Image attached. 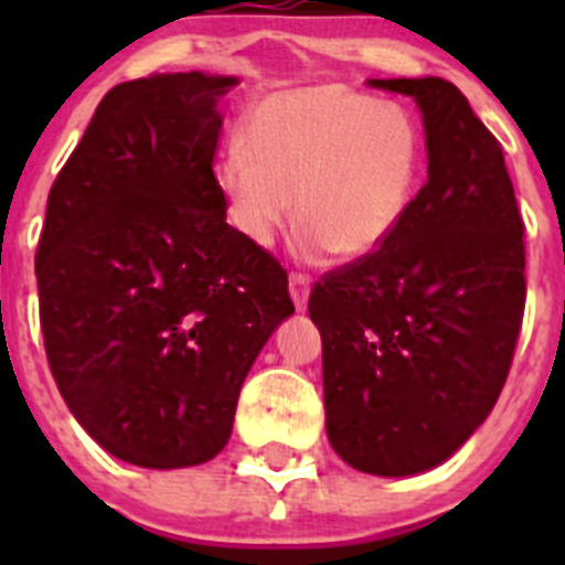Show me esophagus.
<instances>
[{
	"instance_id": "obj_1",
	"label": "esophagus",
	"mask_w": 565,
	"mask_h": 565,
	"mask_svg": "<svg viewBox=\"0 0 565 565\" xmlns=\"http://www.w3.org/2000/svg\"><path fill=\"white\" fill-rule=\"evenodd\" d=\"M288 291H291V299L294 306L302 311L308 302V291H311V277L302 271H291V277H288Z\"/></svg>"
}]
</instances>
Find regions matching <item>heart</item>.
<instances>
[{
  "instance_id": "b5f03b06",
  "label": "heart",
  "mask_w": 565,
  "mask_h": 565,
  "mask_svg": "<svg viewBox=\"0 0 565 565\" xmlns=\"http://www.w3.org/2000/svg\"><path fill=\"white\" fill-rule=\"evenodd\" d=\"M422 141L411 113L337 84L288 89L248 115L239 152L217 163L232 221L271 246L291 217L306 254L376 252L411 209Z\"/></svg>"
}]
</instances>
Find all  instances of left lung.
Segmentation results:
<instances>
[{
    "label": "left lung",
    "mask_w": 565,
    "mask_h": 565,
    "mask_svg": "<svg viewBox=\"0 0 565 565\" xmlns=\"http://www.w3.org/2000/svg\"><path fill=\"white\" fill-rule=\"evenodd\" d=\"M416 98L427 183L367 257L313 282L328 441L371 476H416L495 407L526 306V252L503 149L444 78H371Z\"/></svg>",
    "instance_id": "left-lung-1"
}]
</instances>
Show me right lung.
Segmentation results:
<instances>
[{
  "label": "right lung",
  "instance_id": "obj_1",
  "mask_svg": "<svg viewBox=\"0 0 565 565\" xmlns=\"http://www.w3.org/2000/svg\"><path fill=\"white\" fill-rule=\"evenodd\" d=\"M206 73L113 87L47 198L39 319L58 393L109 456L212 461L248 367L294 313L288 274L226 223Z\"/></svg>",
  "mask_w": 565,
  "mask_h": 565
}]
</instances>
